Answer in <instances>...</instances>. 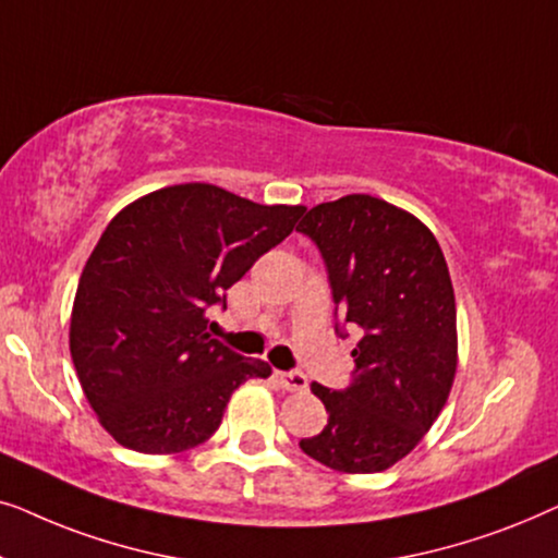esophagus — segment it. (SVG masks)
<instances>
[{
  "instance_id": "1",
  "label": "esophagus",
  "mask_w": 558,
  "mask_h": 558,
  "mask_svg": "<svg viewBox=\"0 0 558 558\" xmlns=\"http://www.w3.org/2000/svg\"><path fill=\"white\" fill-rule=\"evenodd\" d=\"M277 380L279 386L284 388V391H304L307 388V376L300 371H289V373H277Z\"/></svg>"
}]
</instances>
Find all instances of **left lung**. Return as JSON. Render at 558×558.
Listing matches in <instances>:
<instances>
[{"label":"left lung","instance_id":"1","mask_svg":"<svg viewBox=\"0 0 558 558\" xmlns=\"http://www.w3.org/2000/svg\"><path fill=\"white\" fill-rule=\"evenodd\" d=\"M296 231L317 243L342 323L361 332L353 384H312L330 416L300 447L350 475L388 470L432 429L454 384L457 307L445 254L422 220L373 195L319 203Z\"/></svg>","mask_w":558,"mask_h":558}]
</instances>
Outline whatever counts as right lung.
Masks as SVG:
<instances>
[{"mask_svg":"<svg viewBox=\"0 0 558 558\" xmlns=\"http://www.w3.org/2000/svg\"><path fill=\"white\" fill-rule=\"evenodd\" d=\"M304 205H258L208 182L155 190L119 210L83 266L71 357L98 422L121 447L178 454L210 439L231 393L271 365L205 332Z\"/></svg>","mask_w":558,"mask_h":558,"instance_id":"obj_1","label":"right lung"}]
</instances>
